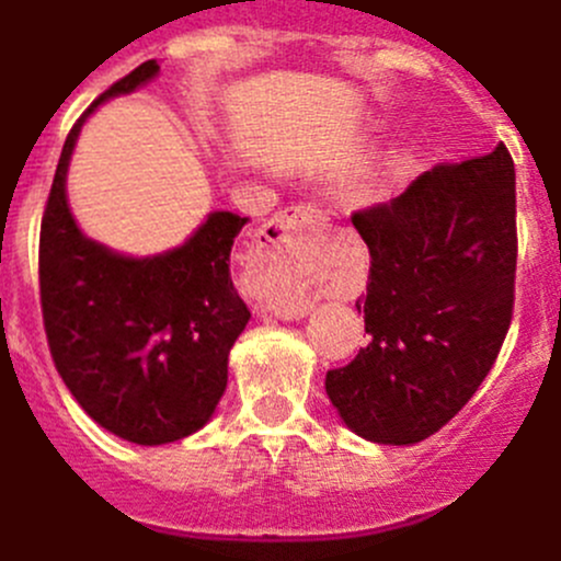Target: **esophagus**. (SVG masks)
<instances>
[{
    "mask_svg": "<svg viewBox=\"0 0 561 561\" xmlns=\"http://www.w3.org/2000/svg\"><path fill=\"white\" fill-rule=\"evenodd\" d=\"M319 208L294 206L265 222L245 265V287L256 308L282 319H299L310 310L305 231L321 226Z\"/></svg>",
    "mask_w": 561,
    "mask_h": 561,
    "instance_id": "esophagus-1",
    "label": "esophagus"
}]
</instances>
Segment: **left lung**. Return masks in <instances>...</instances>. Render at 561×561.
<instances>
[{"label":"left lung","instance_id":"left-lung-1","mask_svg":"<svg viewBox=\"0 0 561 561\" xmlns=\"http://www.w3.org/2000/svg\"><path fill=\"white\" fill-rule=\"evenodd\" d=\"M369 248L367 347L324 378L364 440L412 446L460 412L494 367L511 324L516 174L503 144L409 183L353 214Z\"/></svg>","mask_w":561,"mask_h":561}]
</instances>
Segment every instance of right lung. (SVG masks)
Listing matches in <instances>:
<instances>
[{
  "label": "right lung",
  "mask_w": 561,
  "mask_h": 561,
  "mask_svg": "<svg viewBox=\"0 0 561 561\" xmlns=\"http://www.w3.org/2000/svg\"><path fill=\"white\" fill-rule=\"evenodd\" d=\"M158 72V61L135 67L72 126L38 240L42 316L58 375L92 421L138 446L183 440L211 421L228 353L251 319L228 267L248 217L211 211L183 245L126 256L90 240L70 211L67 172L81 126Z\"/></svg>",
  "instance_id": "1"
}]
</instances>
